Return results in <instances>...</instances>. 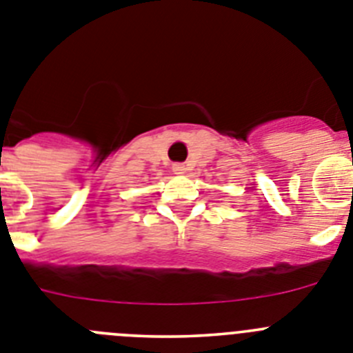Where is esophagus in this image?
<instances>
[{
	"instance_id": "1",
	"label": "esophagus",
	"mask_w": 353,
	"mask_h": 353,
	"mask_svg": "<svg viewBox=\"0 0 353 353\" xmlns=\"http://www.w3.org/2000/svg\"><path fill=\"white\" fill-rule=\"evenodd\" d=\"M172 170H174V172H176V174H184V172H186V167H184L183 163H176V165H174V167H172Z\"/></svg>"
}]
</instances>
